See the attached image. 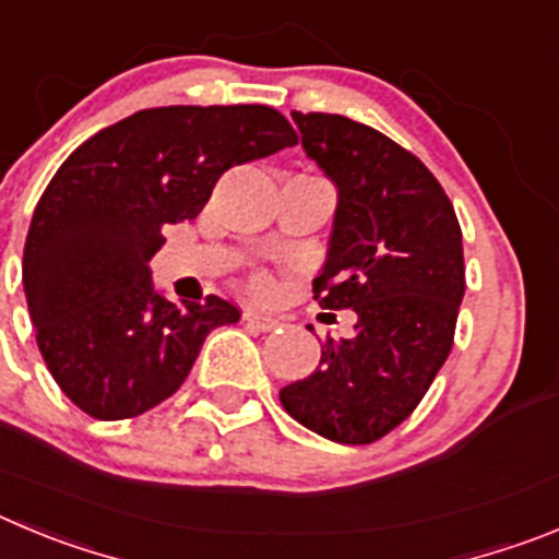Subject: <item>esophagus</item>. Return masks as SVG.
<instances>
[{"label":"esophagus","mask_w":559,"mask_h":559,"mask_svg":"<svg viewBox=\"0 0 559 559\" xmlns=\"http://www.w3.org/2000/svg\"><path fill=\"white\" fill-rule=\"evenodd\" d=\"M243 321L249 326H254V330H260V332H271V330H276V326L283 324L280 319H274V316H269V313H260V310H246Z\"/></svg>","instance_id":"1"}]
</instances>
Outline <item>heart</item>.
Instances as JSON below:
<instances>
[{"instance_id":"1","label":"heart","mask_w":559,"mask_h":559,"mask_svg":"<svg viewBox=\"0 0 559 559\" xmlns=\"http://www.w3.org/2000/svg\"><path fill=\"white\" fill-rule=\"evenodd\" d=\"M258 288H265V280H258Z\"/></svg>"}]
</instances>
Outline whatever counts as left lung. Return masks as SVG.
Here are the masks:
<instances>
[{
  "instance_id": "1",
  "label": "left lung",
  "mask_w": 559,
  "mask_h": 559,
  "mask_svg": "<svg viewBox=\"0 0 559 559\" xmlns=\"http://www.w3.org/2000/svg\"><path fill=\"white\" fill-rule=\"evenodd\" d=\"M301 150L337 191L316 299L352 310L355 332L326 337L319 368L280 391L301 427L373 443L416 409L452 352L465 294L463 233L429 168L371 127L290 112Z\"/></svg>"
}]
</instances>
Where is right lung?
I'll return each mask as SVG.
<instances>
[{"mask_svg":"<svg viewBox=\"0 0 559 559\" xmlns=\"http://www.w3.org/2000/svg\"><path fill=\"white\" fill-rule=\"evenodd\" d=\"M296 146L265 105L138 110L76 146L46 186L24 243L35 341L60 391L99 421L171 396L204 337L240 310L207 296L174 305L150 260L166 224L202 213L227 168Z\"/></svg>","mask_w":559,"mask_h":559,"instance_id":"right-lung-1","label":"right lung"}]
</instances>
